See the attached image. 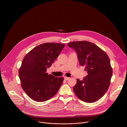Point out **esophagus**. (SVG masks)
<instances>
[{
  "label": "esophagus",
  "instance_id": "esophagus-1",
  "mask_svg": "<svg viewBox=\"0 0 127 127\" xmlns=\"http://www.w3.org/2000/svg\"><path fill=\"white\" fill-rule=\"evenodd\" d=\"M69 79V77H66V76H65L64 77V79L65 80H68Z\"/></svg>",
  "mask_w": 127,
  "mask_h": 127
}]
</instances>
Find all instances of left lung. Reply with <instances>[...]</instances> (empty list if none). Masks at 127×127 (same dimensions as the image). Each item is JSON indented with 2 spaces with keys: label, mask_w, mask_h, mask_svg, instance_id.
<instances>
[{
  "label": "left lung",
  "mask_w": 127,
  "mask_h": 127,
  "mask_svg": "<svg viewBox=\"0 0 127 127\" xmlns=\"http://www.w3.org/2000/svg\"><path fill=\"white\" fill-rule=\"evenodd\" d=\"M67 46L75 50L81 66L88 75L83 80L77 79L73 90L86 102H94L102 97L110 86L113 75L110 59L107 54L95 44L86 41L72 42Z\"/></svg>",
  "instance_id": "1"
}]
</instances>
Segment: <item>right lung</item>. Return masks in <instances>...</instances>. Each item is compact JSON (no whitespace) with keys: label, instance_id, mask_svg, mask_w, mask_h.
<instances>
[{"label":"right lung","instance_id":"obj_1","mask_svg":"<svg viewBox=\"0 0 127 127\" xmlns=\"http://www.w3.org/2000/svg\"><path fill=\"white\" fill-rule=\"evenodd\" d=\"M65 44L46 43L34 47L24 58L19 69L21 86L32 100L42 102L55 95L64 80L47 73V68L58 57Z\"/></svg>","mask_w":127,"mask_h":127}]
</instances>
